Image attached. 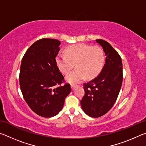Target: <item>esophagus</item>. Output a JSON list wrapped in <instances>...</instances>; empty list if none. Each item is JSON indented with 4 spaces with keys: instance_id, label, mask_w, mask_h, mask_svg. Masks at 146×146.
<instances>
[{
    "instance_id": "1",
    "label": "esophagus",
    "mask_w": 146,
    "mask_h": 146,
    "mask_svg": "<svg viewBox=\"0 0 146 146\" xmlns=\"http://www.w3.org/2000/svg\"><path fill=\"white\" fill-rule=\"evenodd\" d=\"M71 88H72V90H74V89L75 88V87H76V86L75 85H73V84H71Z\"/></svg>"
}]
</instances>
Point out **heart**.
Segmentation results:
<instances>
[{
    "label": "heart",
    "mask_w": 146,
    "mask_h": 146,
    "mask_svg": "<svg viewBox=\"0 0 146 146\" xmlns=\"http://www.w3.org/2000/svg\"><path fill=\"white\" fill-rule=\"evenodd\" d=\"M65 51L66 55L58 53L55 61L59 71L64 75L70 72L75 64L76 70L66 76L69 82H80L86 76L89 78H94L102 70L104 55L100 47L76 44L68 47Z\"/></svg>",
    "instance_id": "obj_1"
}]
</instances>
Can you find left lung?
I'll return each instance as SVG.
<instances>
[{
	"mask_svg": "<svg viewBox=\"0 0 146 146\" xmlns=\"http://www.w3.org/2000/svg\"><path fill=\"white\" fill-rule=\"evenodd\" d=\"M96 42L102 47L106 62L99 75L84 84L85 95L80 101L86 114L94 118L105 115L113 107L123 79L122 59L119 54L107 41L97 39Z\"/></svg>",
	"mask_w": 146,
	"mask_h": 146,
	"instance_id": "obj_1",
	"label": "left lung"
}]
</instances>
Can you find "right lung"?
<instances>
[{"mask_svg":"<svg viewBox=\"0 0 146 146\" xmlns=\"http://www.w3.org/2000/svg\"><path fill=\"white\" fill-rule=\"evenodd\" d=\"M60 42L42 38L29 47L22 59L19 82L24 100L36 114L49 118L62 109L66 97L70 93V84L56 64Z\"/></svg>","mask_w":146,"mask_h":146,"instance_id":"obj_1","label":"right lung"}]
</instances>
